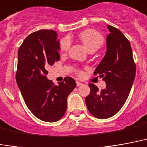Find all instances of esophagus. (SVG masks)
Here are the masks:
<instances>
[{
	"label": "esophagus",
	"instance_id": "esophagus-1",
	"mask_svg": "<svg viewBox=\"0 0 147 147\" xmlns=\"http://www.w3.org/2000/svg\"><path fill=\"white\" fill-rule=\"evenodd\" d=\"M81 85H82V83H81V82H79V81H77V82H76V86H81Z\"/></svg>",
	"mask_w": 147,
	"mask_h": 147
}]
</instances>
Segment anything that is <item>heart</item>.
<instances>
[{
	"instance_id": "1",
	"label": "heart",
	"mask_w": 147,
	"mask_h": 147,
	"mask_svg": "<svg viewBox=\"0 0 147 147\" xmlns=\"http://www.w3.org/2000/svg\"><path fill=\"white\" fill-rule=\"evenodd\" d=\"M79 40L83 43L85 47L88 51H97L104 43V37L102 35L94 29H86L82 31L79 34ZM71 46V40L68 37L63 38L60 42V51L62 53H65L68 51ZM79 76H82V71H77Z\"/></svg>"
}]
</instances>
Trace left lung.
Listing matches in <instances>:
<instances>
[{"mask_svg": "<svg viewBox=\"0 0 147 147\" xmlns=\"http://www.w3.org/2000/svg\"><path fill=\"white\" fill-rule=\"evenodd\" d=\"M107 28L106 54L94 71L106 82V88L100 91L90 83V93L85 100L90 114L100 119L111 118L120 111L129 96L136 70L129 40L115 27Z\"/></svg>", "mask_w": 147, "mask_h": 147, "instance_id": "8db88e82", "label": "left lung"}]
</instances>
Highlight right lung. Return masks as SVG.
I'll return each mask as SVG.
<instances>
[{
  "label": "right lung",
  "instance_id": "right-lung-1",
  "mask_svg": "<svg viewBox=\"0 0 147 147\" xmlns=\"http://www.w3.org/2000/svg\"><path fill=\"white\" fill-rule=\"evenodd\" d=\"M54 30L41 29L29 35L18 51L16 82L29 111L40 120L54 122L67 109V98L76 86L71 77L58 86L47 78L49 65L59 61V41Z\"/></svg>",
  "mask_w": 147,
  "mask_h": 147
}]
</instances>
